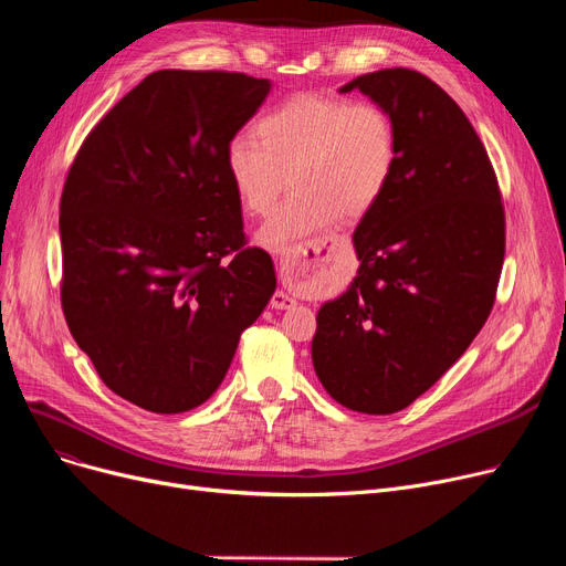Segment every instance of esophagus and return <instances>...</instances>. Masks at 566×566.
Instances as JSON below:
<instances>
[{"mask_svg":"<svg viewBox=\"0 0 566 566\" xmlns=\"http://www.w3.org/2000/svg\"><path fill=\"white\" fill-rule=\"evenodd\" d=\"M328 241H318L314 245H301L295 248L293 252H286L284 256H280V273L284 282H301L303 277H310L314 273L316 263L321 261V245H325ZM295 305L293 295H289L286 291H275L271 298V307L275 310H291Z\"/></svg>","mask_w":566,"mask_h":566,"instance_id":"1","label":"esophagus"}]
</instances>
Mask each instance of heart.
Returning <instances> with one entry per match:
<instances>
[{"instance_id": "heart-1", "label": "heart", "mask_w": 566, "mask_h": 566, "mask_svg": "<svg viewBox=\"0 0 566 566\" xmlns=\"http://www.w3.org/2000/svg\"><path fill=\"white\" fill-rule=\"evenodd\" d=\"M259 139L238 133L227 144V174L250 213L265 216L291 171L293 195L259 231L273 252H293L303 238L339 216L369 213L397 169V126L376 103L301 94L259 118Z\"/></svg>"}]
</instances>
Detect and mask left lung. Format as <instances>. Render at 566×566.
<instances>
[{
    "instance_id": "obj_1",
    "label": "left lung",
    "mask_w": 566,
    "mask_h": 566,
    "mask_svg": "<svg viewBox=\"0 0 566 566\" xmlns=\"http://www.w3.org/2000/svg\"><path fill=\"white\" fill-rule=\"evenodd\" d=\"M385 107L397 169L353 231L360 268L316 314L312 363L342 406L390 415L448 371L486 323L504 259V211L482 139L427 75L385 69L339 88Z\"/></svg>"
}]
</instances>
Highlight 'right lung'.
Listing matches in <instances>:
<instances>
[{
    "instance_id": "obj_1",
    "label": "right lung",
    "mask_w": 566,
    "mask_h": 566,
    "mask_svg": "<svg viewBox=\"0 0 566 566\" xmlns=\"http://www.w3.org/2000/svg\"><path fill=\"white\" fill-rule=\"evenodd\" d=\"M271 80L156 71L88 133L59 233L62 307L107 388L163 415L211 397L241 333L273 298L268 252L245 248L227 144Z\"/></svg>"
}]
</instances>
